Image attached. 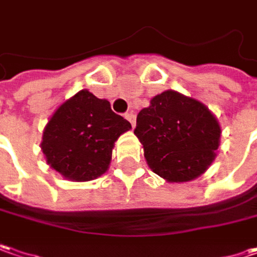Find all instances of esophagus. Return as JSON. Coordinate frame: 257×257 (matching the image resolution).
Masks as SVG:
<instances>
[{
	"mask_svg": "<svg viewBox=\"0 0 257 257\" xmlns=\"http://www.w3.org/2000/svg\"><path fill=\"white\" fill-rule=\"evenodd\" d=\"M125 117H126L129 122H131V125H132V126H135V115H134L132 112H128V113H125Z\"/></svg>",
	"mask_w": 257,
	"mask_h": 257,
	"instance_id": "34e87169",
	"label": "esophagus"
}]
</instances>
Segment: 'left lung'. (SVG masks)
<instances>
[{"instance_id": "1", "label": "left lung", "mask_w": 257, "mask_h": 257, "mask_svg": "<svg viewBox=\"0 0 257 257\" xmlns=\"http://www.w3.org/2000/svg\"><path fill=\"white\" fill-rule=\"evenodd\" d=\"M134 134L151 170L167 181H191L213 162L220 144L217 119L198 100L167 90L137 116Z\"/></svg>"}]
</instances>
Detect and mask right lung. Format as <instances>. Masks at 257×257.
Masks as SVG:
<instances>
[{
	"instance_id": "obj_1",
	"label": "right lung",
	"mask_w": 257,
	"mask_h": 257,
	"mask_svg": "<svg viewBox=\"0 0 257 257\" xmlns=\"http://www.w3.org/2000/svg\"><path fill=\"white\" fill-rule=\"evenodd\" d=\"M131 129L110 103L89 90L66 100L43 132L41 150L53 170L72 181H90L106 173L115 141Z\"/></svg>"
}]
</instances>
